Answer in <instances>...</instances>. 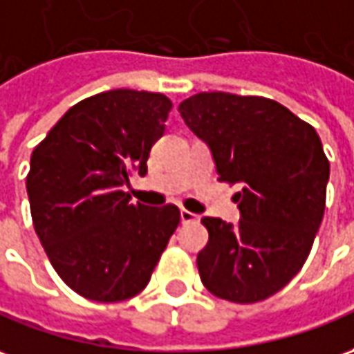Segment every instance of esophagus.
<instances>
[{
    "label": "esophagus",
    "mask_w": 354,
    "mask_h": 354,
    "mask_svg": "<svg viewBox=\"0 0 354 354\" xmlns=\"http://www.w3.org/2000/svg\"><path fill=\"white\" fill-rule=\"evenodd\" d=\"M198 216L196 214H192L189 209H181V221L183 223H191V221H196Z\"/></svg>",
    "instance_id": "esophagus-1"
}]
</instances>
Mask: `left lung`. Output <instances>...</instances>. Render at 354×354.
Segmentation results:
<instances>
[{"label":"left lung","instance_id":"obj_1","mask_svg":"<svg viewBox=\"0 0 354 354\" xmlns=\"http://www.w3.org/2000/svg\"><path fill=\"white\" fill-rule=\"evenodd\" d=\"M181 117L212 150L218 181L241 185L239 225L202 218L208 245L196 258L209 293L260 303L299 274L326 209L330 162L314 127L275 100L201 92Z\"/></svg>","mask_w":354,"mask_h":354}]
</instances>
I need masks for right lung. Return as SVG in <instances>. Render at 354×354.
<instances>
[{
	"label": "right lung",
	"instance_id": "add662e5",
	"mask_svg": "<svg viewBox=\"0 0 354 354\" xmlns=\"http://www.w3.org/2000/svg\"><path fill=\"white\" fill-rule=\"evenodd\" d=\"M171 100L117 88L80 100L30 156L34 231L75 293L117 303L145 289L181 221L175 204H133L123 185L145 177Z\"/></svg>",
	"mask_w": 354,
	"mask_h": 354
}]
</instances>
